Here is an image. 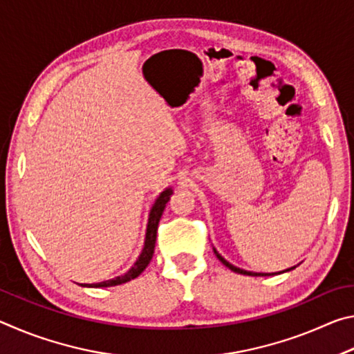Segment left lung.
<instances>
[{
  "instance_id": "obj_1",
  "label": "left lung",
  "mask_w": 354,
  "mask_h": 354,
  "mask_svg": "<svg viewBox=\"0 0 354 354\" xmlns=\"http://www.w3.org/2000/svg\"><path fill=\"white\" fill-rule=\"evenodd\" d=\"M214 253H215V256L218 257V261L223 263V266H226L227 268H230V270H232V272H236V273H241V274H248V277H270V274H278V273H284V272H289V270H293V268L295 267H290V268H287V270H283V272H278V273H256V272H247V270H243V268H239V267H236V266H232V263H230L227 262L223 256L221 254H218V251L214 248Z\"/></svg>"
}]
</instances>
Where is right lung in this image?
Wrapping results in <instances>:
<instances>
[{
    "label": "right lung",
    "instance_id": "1",
    "mask_svg": "<svg viewBox=\"0 0 354 354\" xmlns=\"http://www.w3.org/2000/svg\"><path fill=\"white\" fill-rule=\"evenodd\" d=\"M171 194H173V190L170 187L165 189L162 194L158 196V200L154 201L151 211H149V217H148L145 245H143L142 253L139 256V259L134 262V266L131 267L127 273L122 274V277H117V278H113V279H107V281H103V283H97V284H80V286H82V287H112V286H118V284L128 283V281L139 277V274L143 270H145L147 266L149 263V261H151V257H153L159 220H160V217H162V212H164V209H165V205H167V203H169Z\"/></svg>",
    "mask_w": 354,
    "mask_h": 354
}]
</instances>
